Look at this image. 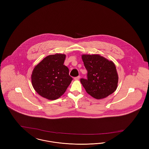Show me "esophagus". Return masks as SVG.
Masks as SVG:
<instances>
[{
  "instance_id": "34e87169",
  "label": "esophagus",
  "mask_w": 149,
  "mask_h": 149,
  "mask_svg": "<svg viewBox=\"0 0 149 149\" xmlns=\"http://www.w3.org/2000/svg\"><path fill=\"white\" fill-rule=\"evenodd\" d=\"M80 76H78L77 77H75V78H74V79H75V80H79L80 79Z\"/></svg>"
}]
</instances>
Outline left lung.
Wrapping results in <instances>:
<instances>
[{"mask_svg": "<svg viewBox=\"0 0 149 149\" xmlns=\"http://www.w3.org/2000/svg\"><path fill=\"white\" fill-rule=\"evenodd\" d=\"M81 58L88 71V79H81L80 83L87 93L97 99L105 98L112 94L118 81L113 62L98 54H83Z\"/></svg>", "mask_w": 149, "mask_h": 149, "instance_id": "left-lung-1", "label": "left lung"}]
</instances>
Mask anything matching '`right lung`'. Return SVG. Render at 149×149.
<instances>
[{
	"mask_svg": "<svg viewBox=\"0 0 149 149\" xmlns=\"http://www.w3.org/2000/svg\"><path fill=\"white\" fill-rule=\"evenodd\" d=\"M65 54H56L45 57L34 68L32 84L39 95L49 100L60 98L66 91L72 78L64 65Z\"/></svg>",
	"mask_w": 149,
	"mask_h": 149,
	"instance_id": "1",
	"label": "right lung"
}]
</instances>
